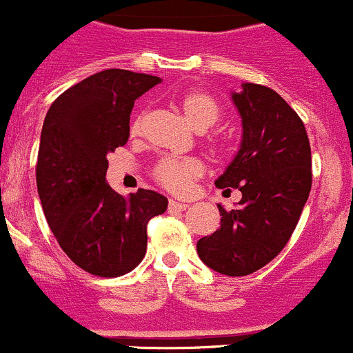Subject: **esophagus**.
Here are the masks:
<instances>
[{
    "label": "esophagus",
    "instance_id": "obj_1",
    "mask_svg": "<svg viewBox=\"0 0 353 353\" xmlns=\"http://www.w3.org/2000/svg\"><path fill=\"white\" fill-rule=\"evenodd\" d=\"M190 207L188 203H183V201H176V200H170L169 201V208L170 210H186Z\"/></svg>",
    "mask_w": 353,
    "mask_h": 353
}]
</instances>
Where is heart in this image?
Wrapping results in <instances>:
<instances>
[{
    "label": "heart",
    "mask_w": 353,
    "mask_h": 353,
    "mask_svg": "<svg viewBox=\"0 0 353 353\" xmlns=\"http://www.w3.org/2000/svg\"><path fill=\"white\" fill-rule=\"evenodd\" d=\"M177 107L184 119L198 131L212 128L221 117V108L212 94L200 90H191L177 98ZM143 125V114L132 121L131 132L138 134ZM203 174V165L194 159H163L157 165L155 177L163 188L172 193H186L196 177Z\"/></svg>",
    "instance_id": "heart-1"
}]
</instances>
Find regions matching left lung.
Listing matches in <instances>:
<instances>
[{
    "mask_svg": "<svg viewBox=\"0 0 353 353\" xmlns=\"http://www.w3.org/2000/svg\"><path fill=\"white\" fill-rule=\"evenodd\" d=\"M231 101L241 141L215 186L239 188L241 200L231 212L217 205L221 228L198 239L196 252L215 272L246 276L292 238L312 186V157L302 119L271 88L243 82Z\"/></svg>",
    "mask_w": 353,
    "mask_h": 353,
    "instance_id": "left-lung-1",
    "label": "left lung"
}]
</instances>
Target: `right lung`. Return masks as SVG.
Returning <instances> with one entry per match:
<instances>
[{"label": "right lung", "instance_id": "1", "mask_svg": "<svg viewBox=\"0 0 353 353\" xmlns=\"http://www.w3.org/2000/svg\"><path fill=\"white\" fill-rule=\"evenodd\" d=\"M160 82L108 68L61 93L44 119L37 193L61 250L90 274L132 271L146 253L150 219L167 210L163 194L138 190L122 196L107 183V155L128 143L134 101Z\"/></svg>", "mask_w": 353, "mask_h": 353}]
</instances>
